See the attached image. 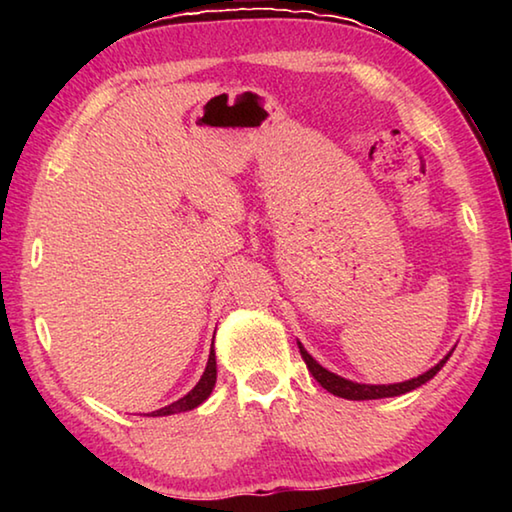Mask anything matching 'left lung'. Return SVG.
<instances>
[{"mask_svg": "<svg viewBox=\"0 0 512 512\" xmlns=\"http://www.w3.org/2000/svg\"><path fill=\"white\" fill-rule=\"evenodd\" d=\"M298 348H300L302 359H305V363H307L309 372L314 375L318 384L325 388V391H329L336 397H343V400H359V402L361 400H381V397H397V395L415 391V388H420L422 384H427L429 379L436 377L440 368L445 366L447 359L452 357V352H454V350H449L445 357L436 363V366L429 368L427 372H422V375H418V377L400 381V384H359V381L345 379L341 375H336V372L320 366V363L311 357V354L305 350V345H302L300 341H298Z\"/></svg>", "mask_w": 512, "mask_h": 512, "instance_id": "left-lung-1", "label": "left lung"}]
</instances>
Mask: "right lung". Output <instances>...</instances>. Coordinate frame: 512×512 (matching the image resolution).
Segmentation results:
<instances>
[{"instance_id":"add662e5","label":"right lung","mask_w":512,"mask_h":512,"mask_svg":"<svg viewBox=\"0 0 512 512\" xmlns=\"http://www.w3.org/2000/svg\"><path fill=\"white\" fill-rule=\"evenodd\" d=\"M214 384H216V352H214V343H212L210 359H207L205 372H203V377L198 379V384L185 397H180L178 402H173L169 406H162V409L153 411L151 415H153V418H160V415H173V413L192 411V409H196V406H201L207 400V397L212 395Z\"/></svg>"}]
</instances>
